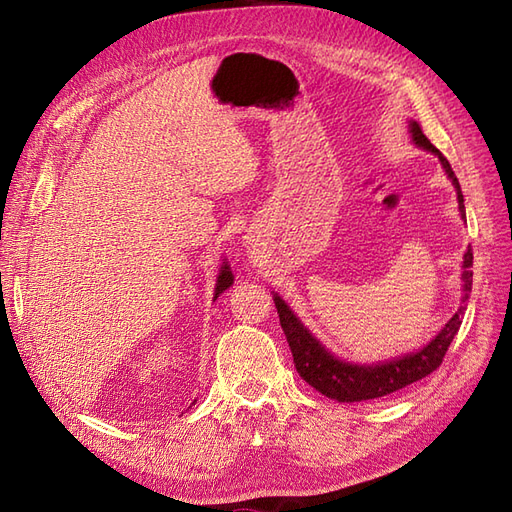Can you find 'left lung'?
Instances as JSON below:
<instances>
[{
	"label": "left lung",
	"mask_w": 512,
	"mask_h": 512,
	"mask_svg": "<svg viewBox=\"0 0 512 512\" xmlns=\"http://www.w3.org/2000/svg\"><path fill=\"white\" fill-rule=\"evenodd\" d=\"M410 134H412V141L418 147H423L431 151L433 156H438L448 179H451L455 185L459 209L463 218H466L461 185L453 173L451 164H448V160L442 156V153L429 143V138L423 134L421 126H418L416 121H410ZM472 260H474L472 250H468L466 256H463V275H461L463 303L468 301V294L472 292V271H470ZM273 301L277 307V314H280V324L288 339L294 367H297L299 376L307 384H312L318 393L337 401H346V404L391 395L399 389H404V386L429 376L431 371H436L442 365L444 354L461 327V316H463V309H466V305H461L457 309V314L444 324V329L418 352H410L406 356H399V359L384 361L378 365H356V363H346L342 359H337V356H333L327 348H324L318 339L303 327L301 320L292 314V309L277 297V294H273Z\"/></svg>",
	"instance_id": "left-lung-1"
}]
</instances>
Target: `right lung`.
<instances>
[{
  "mask_svg": "<svg viewBox=\"0 0 512 512\" xmlns=\"http://www.w3.org/2000/svg\"><path fill=\"white\" fill-rule=\"evenodd\" d=\"M232 280H235V277H232L230 267L224 262L222 269H220V275H218V284H215V297H213V299H218L226 288H230V286H232Z\"/></svg>",
  "mask_w": 512,
  "mask_h": 512,
  "instance_id": "right-lung-1",
  "label": "right lung"
}]
</instances>
